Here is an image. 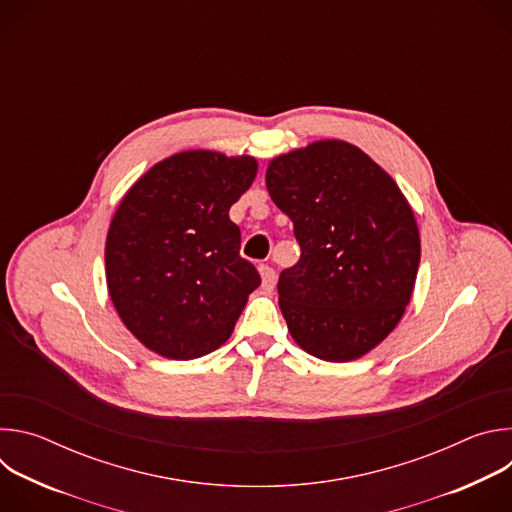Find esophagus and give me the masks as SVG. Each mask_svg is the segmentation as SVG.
Instances as JSON below:
<instances>
[{
    "label": "esophagus",
    "instance_id": "1",
    "mask_svg": "<svg viewBox=\"0 0 512 512\" xmlns=\"http://www.w3.org/2000/svg\"><path fill=\"white\" fill-rule=\"evenodd\" d=\"M259 273H261V281H263V289L271 291L275 287V279H277V273L273 267L269 265H259Z\"/></svg>",
    "mask_w": 512,
    "mask_h": 512
}]
</instances>
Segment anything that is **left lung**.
Returning a JSON list of instances; mask_svg holds the SVG:
<instances>
[{
	"label": "left lung",
	"instance_id": "left-lung-1",
	"mask_svg": "<svg viewBox=\"0 0 512 512\" xmlns=\"http://www.w3.org/2000/svg\"><path fill=\"white\" fill-rule=\"evenodd\" d=\"M265 184L302 249L277 281L291 338L328 362L367 354L393 332L413 294L421 243L407 198L340 139L273 158Z\"/></svg>",
	"mask_w": 512,
	"mask_h": 512
}]
</instances>
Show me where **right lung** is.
<instances>
[{"label": "right lung", "instance_id": "add662e5", "mask_svg": "<svg viewBox=\"0 0 512 512\" xmlns=\"http://www.w3.org/2000/svg\"><path fill=\"white\" fill-rule=\"evenodd\" d=\"M257 176L251 156L174 154L123 196L105 243L111 302L152 352L190 360L223 346L261 277L239 255L229 208Z\"/></svg>", "mask_w": 512, "mask_h": 512}]
</instances>
